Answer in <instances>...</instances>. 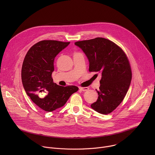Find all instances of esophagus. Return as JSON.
<instances>
[{
    "instance_id": "34e87169",
    "label": "esophagus",
    "mask_w": 155,
    "mask_h": 155,
    "mask_svg": "<svg viewBox=\"0 0 155 155\" xmlns=\"http://www.w3.org/2000/svg\"><path fill=\"white\" fill-rule=\"evenodd\" d=\"M79 89L82 91H86L89 90V87H80Z\"/></svg>"
}]
</instances>
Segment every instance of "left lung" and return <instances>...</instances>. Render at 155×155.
Returning <instances> with one entry per match:
<instances>
[{
  "label": "left lung",
  "instance_id": "1",
  "mask_svg": "<svg viewBox=\"0 0 155 155\" xmlns=\"http://www.w3.org/2000/svg\"><path fill=\"white\" fill-rule=\"evenodd\" d=\"M75 45L87 58L89 71L102 75L99 90H96L98 99L91 107L101 114L111 113L124 99L132 79L126 54L115 43L102 37L77 41Z\"/></svg>",
  "mask_w": 155,
  "mask_h": 155
}]
</instances>
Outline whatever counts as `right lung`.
Returning <instances> with one entry per match:
<instances>
[{
    "label": "right lung",
    "mask_w": 155,
    "mask_h": 155,
    "mask_svg": "<svg viewBox=\"0 0 155 155\" xmlns=\"http://www.w3.org/2000/svg\"><path fill=\"white\" fill-rule=\"evenodd\" d=\"M70 42L42 40L28 51L21 70V80L27 95L41 109L52 112L62 107L77 92L75 86H61L53 83L55 57Z\"/></svg>",
    "instance_id": "obj_1"
}]
</instances>
